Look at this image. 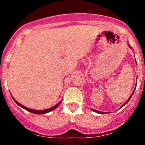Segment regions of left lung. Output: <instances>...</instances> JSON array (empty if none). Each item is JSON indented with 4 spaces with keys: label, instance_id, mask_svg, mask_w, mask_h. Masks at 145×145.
Instances as JSON below:
<instances>
[{
    "label": "left lung",
    "instance_id": "left-lung-1",
    "mask_svg": "<svg viewBox=\"0 0 145 145\" xmlns=\"http://www.w3.org/2000/svg\"><path fill=\"white\" fill-rule=\"evenodd\" d=\"M129 46H130V45H129ZM134 91H135V90H134ZM134 91H133V92L132 95H131V96H130V97H129V98H128V100L126 101V102H125V104H124V105H123V106H124V105H125V104H126V103H127V102H128V101H129V100H130V99H131V97H132V95H133V94ZM122 106H121V107H122ZM92 110H93V111H94V112H96V113H98V114H106V112H99V111H97V110H94V109H92Z\"/></svg>",
    "mask_w": 145,
    "mask_h": 145
}]
</instances>
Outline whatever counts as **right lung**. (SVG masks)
<instances>
[{
    "instance_id": "obj_1",
    "label": "right lung",
    "mask_w": 145,
    "mask_h": 145,
    "mask_svg": "<svg viewBox=\"0 0 145 145\" xmlns=\"http://www.w3.org/2000/svg\"><path fill=\"white\" fill-rule=\"evenodd\" d=\"M12 98H13V97H12ZM13 100H14V102H15L17 104V105H20V106H21V107H22L23 109H26V110L29 111V112H31V113L36 114H46V113H48V112H51V111H52V110H54V109H56V108L58 106H59V104L61 103V102H59V103L57 104L56 105H55V106H52V107L50 108V109H45V110H34V109H29V108H27V107H26V106H23V105H20V104L19 103V102H17V101H16L15 100H14V98H13Z\"/></svg>"
}]
</instances>
